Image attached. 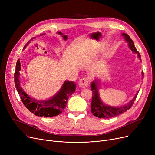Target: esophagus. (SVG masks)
I'll list each match as a JSON object with an SVG mask.
<instances>
[{
	"instance_id": "1",
	"label": "esophagus",
	"mask_w": 155,
	"mask_h": 155,
	"mask_svg": "<svg viewBox=\"0 0 155 155\" xmlns=\"http://www.w3.org/2000/svg\"><path fill=\"white\" fill-rule=\"evenodd\" d=\"M88 78L87 77L82 78L78 82V85L82 88H86L88 85Z\"/></svg>"
}]
</instances>
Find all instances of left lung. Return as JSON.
Here are the masks:
<instances>
[{
  "label": "left lung",
  "instance_id": "obj_1",
  "mask_svg": "<svg viewBox=\"0 0 155 155\" xmlns=\"http://www.w3.org/2000/svg\"><path fill=\"white\" fill-rule=\"evenodd\" d=\"M122 35L124 37L126 41L128 42L130 49H131V50L135 53H137L138 54V57H139L140 60H141L140 53L138 52V51H137L136 47L134 46L133 40L130 38L129 36L126 33H123ZM142 74H143L142 76L143 77V75H144L143 71L142 72ZM97 84H95V82H93L91 85L92 86L91 88L92 91L91 111L94 116L99 118L109 119L112 117L117 116L120 114L127 111L132 107V105L134 104L136 99V97L137 95V94H136V95L134 96L133 99L131 102L128 103L127 105H124L123 107H112L108 106V105L107 106V105L104 104L101 101V99H99L98 91H97Z\"/></svg>",
  "mask_w": 155,
  "mask_h": 155
}]
</instances>
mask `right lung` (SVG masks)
Listing matches in <instances>:
<instances>
[{
    "label": "right lung",
    "mask_w": 155,
    "mask_h": 155,
    "mask_svg": "<svg viewBox=\"0 0 155 155\" xmlns=\"http://www.w3.org/2000/svg\"><path fill=\"white\" fill-rule=\"evenodd\" d=\"M44 35L45 34L40 35V36ZM34 38L35 37L32 39ZM29 43V41L25 45L24 48L27 46ZM20 70L21 63L19 60H18L16 63L15 71L14 73V82L15 88L17 89V91L24 106L31 112L33 113L37 116L51 117L60 114L67 106L69 97L75 92L76 84L73 82L67 81L64 82L62 88L58 93L51 99L45 101H37L33 99H31L22 89L19 78Z\"/></svg>",
    "instance_id": "right-lung-1"
}]
</instances>
